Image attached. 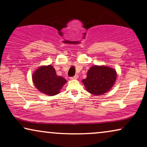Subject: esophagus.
Masks as SVG:
<instances>
[{
  "instance_id": "34e87169",
  "label": "esophagus",
  "mask_w": 147,
  "mask_h": 147,
  "mask_svg": "<svg viewBox=\"0 0 147 147\" xmlns=\"http://www.w3.org/2000/svg\"><path fill=\"white\" fill-rule=\"evenodd\" d=\"M78 76L75 75L74 76H73V77L70 78V79H71V80H76V79H78Z\"/></svg>"
}]
</instances>
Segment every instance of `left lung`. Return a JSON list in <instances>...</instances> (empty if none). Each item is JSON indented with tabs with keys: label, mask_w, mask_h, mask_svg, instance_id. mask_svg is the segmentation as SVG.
Listing matches in <instances>:
<instances>
[{
	"label": "left lung",
	"mask_w": 147,
	"mask_h": 147,
	"mask_svg": "<svg viewBox=\"0 0 147 147\" xmlns=\"http://www.w3.org/2000/svg\"><path fill=\"white\" fill-rule=\"evenodd\" d=\"M116 79V70L107 66H93L88 70L83 82L86 90L94 95L105 94L113 86Z\"/></svg>",
	"instance_id": "1"
}]
</instances>
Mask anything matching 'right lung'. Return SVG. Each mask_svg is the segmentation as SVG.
<instances>
[{
	"label": "right lung",
	"mask_w": 147,
	"mask_h": 147,
	"mask_svg": "<svg viewBox=\"0 0 147 147\" xmlns=\"http://www.w3.org/2000/svg\"><path fill=\"white\" fill-rule=\"evenodd\" d=\"M33 81L40 92L49 96L59 94L60 90L67 81L56 74L52 65L41 66L33 75Z\"/></svg>",
	"instance_id": "right-lung-1"
}]
</instances>
